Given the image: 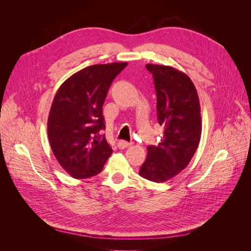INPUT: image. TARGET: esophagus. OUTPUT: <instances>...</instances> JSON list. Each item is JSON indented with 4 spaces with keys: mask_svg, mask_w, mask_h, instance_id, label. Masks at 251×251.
I'll return each instance as SVG.
<instances>
[{
    "mask_svg": "<svg viewBox=\"0 0 251 251\" xmlns=\"http://www.w3.org/2000/svg\"><path fill=\"white\" fill-rule=\"evenodd\" d=\"M131 146V143L130 142H126V141H125V140H120L119 142H118V148L120 149V150H124V149H126V148H128Z\"/></svg>",
    "mask_w": 251,
    "mask_h": 251,
    "instance_id": "obj_1",
    "label": "esophagus"
}]
</instances>
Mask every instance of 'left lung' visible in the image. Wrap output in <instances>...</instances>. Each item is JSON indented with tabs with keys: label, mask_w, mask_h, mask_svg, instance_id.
<instances>
[{
	"label": "left lung",
	"mask_w": 251,
	"mask_h": 251,
	"mask_svg": "<svg viewBox=\"0 0 251 251\" xmlns=\"http://www.w3.org/2000/svg\"><path fill=\"white\" fill-rule=\"evenodd\" d=\"M146 67L153 74L157 119L164 133L157 147H148L139 175L153 182H165L186 168L198 149L202 132L200 101L185 73L171 66Z\"/></svg>",
	"instance_id": "left-lung-1"
}]
</instances>
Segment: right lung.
<instances>
[{"label": "right lung", "instance_id": "add662e5", "mask_svg": "<svg viewBox=\"0 0 251 251\" xmlns=\"http://www.w3.org/2000/svg\"><path fill=\"white\" fill-rule=\"evenodd\" d=\"M127 63L93 65L65 80L52 101L48 138L60 166L75 179L100 173L112 154L105 137L102 105L112 81Z\"/></svg>", "mask_w": 251, "mask_h": 251}]
</instances>
